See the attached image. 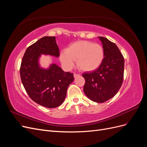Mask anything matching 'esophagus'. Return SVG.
Wrapping results in <instances>:
<instances>
[{
  "label": "esophagus",
  "mask_w": 147,
  "mask_h": 147,
  "mask_svg": "<svg viewBox=\"0 0 147 147\" xmlns=\"http://www.w3.org/2000/svg\"><path fill=\"white\" fill-rule=\"evenodd\" d=\"M79 76V74H74V78H76V77H78Z\"/></svg>",
  "instance_id": "1"
}]
</instances>
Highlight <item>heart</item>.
<instances>
[{
	"instance_id": "obj_1",
	"label": "heart",
	"mask_w": 147,
	"mask_h": 147,
	"mask_svg": "<svg viewBox=\"0 0 147 147\" xmlns=\"http://www.w3.org/2000/svg\"><path fill=\"white\" fill-rule=\"evenodd\" d=\"M104 57V51L102 47L98 43L88 41L75 42L60 54V61L65 69H72L75 61L77 60L78 69L87 72L99 68Z\"/></svg>"
}]
</instances>
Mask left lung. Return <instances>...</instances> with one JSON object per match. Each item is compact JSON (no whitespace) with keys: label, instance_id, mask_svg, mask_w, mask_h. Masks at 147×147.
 <instances>
[{"label":"left lung","instance_id":"obj_1","mask_svg":"<svg viewBox=\"0 0 147 147\" xmlns=\"http://www.w3.org/2000/svg\"><path fill=\"white\" fill-rule=\"evenodd\" d=\"M98 38L104 51V60L99 68L82 76L85 79L84 94L92 101L103 103L116 95L122 85L124 59L114 43L105 37Z\"/></svg>","mask_w":147,"mask_h":147}]
</instances>
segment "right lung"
<instances>
[{
    "mask_svg": "<svg viewBox=\"0 0 147 147\" xmlns=\"http://www.w3.org/2000/svg\"><path fill=\"white\" fill-rule=\"evenodd\" d=\"M42 55L59 56L55 37H43L27 48L20 67L21 82L31 99L45 107L55 108L64 102L74 74L65 72L55 63L47 69L42 67Z\"/></svg>",
    "mask_w": 147,
    "mask_h": 147,
    "instance_id": "right-lung-1",
    "label": "right lung"
}]
</instances>
